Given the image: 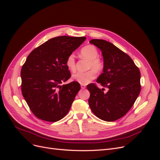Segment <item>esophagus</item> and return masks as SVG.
<instances>
[{
  "mask_svg": "<svg viewBox=\"0 0 160 160\" xmlns=\"http://www.w3.org/2000/svg\"><path fill=\"white\" fill-rule=\"evenodd\" d=\"M81 89H85L86 85H84V84H81Z\"/></svg>",
  "mask_w": 160,
  "mask_h": 160,
  "instance_id": "34e87169",
  "label": "esophagus"
}]
</instances>
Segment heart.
<instances>
[{
  "label": "heart",
  "instance_id": "1",
  "mask_svg": "<svg viewBox=\"0 0 160 160\" xmlns=\"http://www.w3.org/2000/svg\"><path fill=\"white\" fill-rule=\"evenodd\" d=\"M79 52L81 57L89 60L87 65V69L89 70L85 72H77L72 75V78L78 83L85 85L96 77V72L94 70L97 71H101L104 65L103 61L99 57L98 50L93 45L84 46L81 48ZM66 65L72 72L76 70V61L73 54H70L67 57Z\"/></svg>",
  "mask_w": 160,
  "mask_h": 160
}]
</instances>
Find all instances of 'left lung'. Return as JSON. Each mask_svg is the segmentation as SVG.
Listing matches in <instances>:
<instances>
[{"mask_svg": "<svg viewBox=\"0 0 160 160\" xmlns=\"http://www.w3.org/2000/svg\"><path fill=\"white\" fill-rule=\"evenodd\" d=\"M91 44L102 52L103 72L95 83L89 84V105L93 113L106 122H113L126 114L133 105L141 90L140 71L128 54L112 43L102 39H92Z\"/></svg>", "mask_w": 160, "mask_h": 160, "instance_id": "1", "label": "left lung"}]
</instances>
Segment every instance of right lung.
<instances>
[{"mask_svg":"<svg viewBox=\"0 0 160 160\" xmlns=\"http://www.w3.org/2000/svg\"><path fill=\"white\" fill-rule=\"evenodd\" d=\"M86 37L59 36L52 38L32 51L23 64L21 91L32 113L38 119L55 122L69 112L80 84L72 81L67 57Z\"/></svg>","mask_w":160,"mask_h":160,"instance_id":"obj_1","label":"right lung"}]
</instances>
